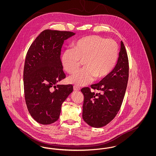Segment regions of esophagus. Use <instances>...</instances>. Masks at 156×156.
<instances>
[{
    "instance_id": "esophagus-1",
    "label": "esophagus",
    "mask_w": 156,
    "mask_h": 156,
    "mask_svg": "<svg viewBox=\"0 0 156 156\" xmlns=\"http://www.w3.org/2000/svg\"><path fill=\"white\" fill-rule=\"evenodd\" d=\"M73 88H74V90L75 91H79V90H80V88L78 87V86H76V85H74Z\"/></svg>"
}]
</instances>
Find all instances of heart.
Returning a JSON list of instances; mask_svg holds the SVG:
<instances>
[{"instance_id": "1", "label": "heart", "mask_w": 156, "mask_h": 156, "mask_svg": "<svg viewBox=\"0 0 156 156\" xmlns=\"http://www.w3.org/2000/svg\"><path fill=\"white\" fill-rule=\"evenodd\" d=\"M118 57V45L112 39L92 35L75 43L74 48H67L62 54L61 64L69 74L75 72L82 60L84 67L68 78V81L84 86L95 78H102L112 71Z\"/></svg>"}]
</instances>
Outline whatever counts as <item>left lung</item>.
I'll list each match as a JSON object with an SVG mask.
<instances>
[{"label": "left lung", "mask_w": 156, "mask_h": 156, "mask_svg": "<svg viewBox=\"0 0 156 156\" xmlns=\"http://www.w3.org/2000/svg\"><path fill=\"white\" fill-rule=\"evenodd\" d=\"M129 78V61L122 41L117 64L111 72L91 88H83L82 118L89 126L99 128L108 125L120 110Z\"/></svg>", "instance_id": "8db88e82"}]
</instances>
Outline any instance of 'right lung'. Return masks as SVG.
Segmentation results:
<instances>
[{
    "instance_id": "add662e5",
    "label": "right lung",
    "mask_w": 156,
    "mask_h": 156,
    "mask_svg": "<svg viewBox=\"0 0 156 156\" xmlns=\"http://www.w3.org/2000/svg\"><path fill=\"white\" fill-rule=\"evenodd\" d=\"M71 31L45 30L30 45L23 72L26 103L32 118L49 125L59 117L61 105L73 91L72 85L57 84L66 78L60 59L64 41Z\"/></svg>"
}]
</instances>
